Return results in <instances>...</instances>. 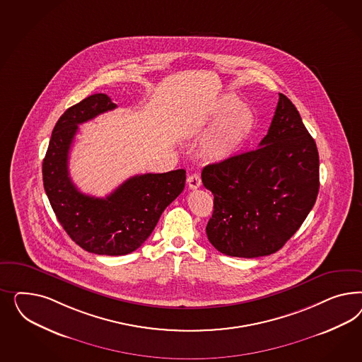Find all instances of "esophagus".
<instances>
[{"label":"esophagus","instance_id":"1","mask_svg":"<svg viewBox=\"0 0 362 362\" xmlns=\"http://www.w3.org/2000/svg\"><path fill=\"white\" fill-rule=\"evenodd\" d=\"M187 185L191 188V189H197L199 187L202 186V180H200V176L197 174H192V175L187 177Z\"/></svg>","mask_w":362,"mask_h":362}]
</instances>
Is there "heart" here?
Masks as SVG:
<instances>
[{
	"label": "heart",
	"mask_w": 362,
	"mask_h": 362,
	"mask_svg": "<svg viewBox=\"0 0 362 362\" xmlns=\"http://www.w3.org/2000/svg\"><path fill=\"white\" fill-rule=\"evenodd\" d=\"M209 123H215L202 142V153L212 160L236 156L252 138L256 117L250 106L240 103L235 94H226L211 111Z\"/></svg>",
	"instance_id": "1"
}]
</instances>
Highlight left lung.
<instances>
[{"label": "left lung", "instance_id": "8db88e82", "mask_svg": "<svg viewBox=\"0 0 362 362\" xmlns=\"http://www.w3.org/2000/svg\"><path fill=\"white\" fill-rule=\"evenodd\" d=\"M317 146L295 105L279 94L259 148L206 165L202 182L214 194L206 232L219 252L260 257L279 251L317 199Z\"/></svg>", "mask_w": 362, "mask_h": 362}]
</instances>
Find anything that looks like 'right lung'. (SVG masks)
I'll return each instance as SVG.
<instances>
[{"instance_id":"add662e5","label":"right lung","mask_w":362,"mask_h":362,"mask_svg":"<svg viewBox=\"0 0 362 362\" xmlns=\"http://www.w3.org/2000/svg\"><path fill=\"white\" fill-rule=\"evenodd\" d=\"M115 107L106 94H93L66 110L42 163L45 192L64 230L85 251L107 256L138 250L186 185V170H175L132 176L106 197H88L74 186L69 153L78 124Z\"/></svg>"}]
</instances>
